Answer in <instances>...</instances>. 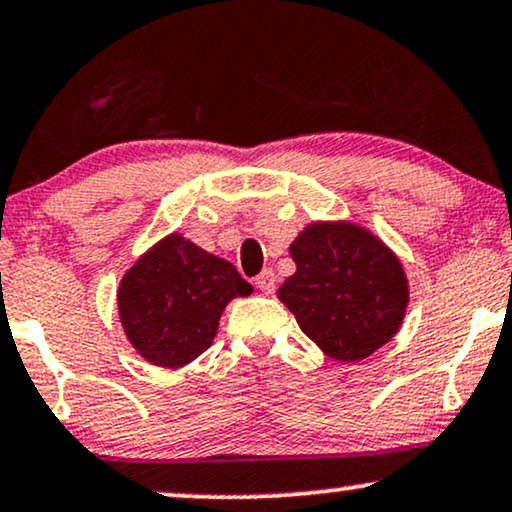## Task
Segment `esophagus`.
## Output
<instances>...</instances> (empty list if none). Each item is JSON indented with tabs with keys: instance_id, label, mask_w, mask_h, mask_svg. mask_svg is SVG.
Here are the masks:
<instances>
[{
	"instance_id": "obj_1",
	"label": "esophagus",
	"mask_w": 512,
	"mask_h": 512,
	"mask_svg": "<svg viewBox=\"0 0 512 512\" xmlns=\"http://www.w3.org/2000/svg\"><path fill=\"white\" fill-rule=\"evenodd\" d=\"M255 285L264 292V295H271V292L276 290V276H274V271L264 269L262 274L255 278Z\"/></svg>"
}]
</instances>
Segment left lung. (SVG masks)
Instances as JSON below:
<instances>
[{
  "label": "left lung",
  "mask_w": 512,
  "mask_h": 512,
  "mask_svg": "<svg viewBox=\"0 0 512 512\" xmlns=\"http://www.w3.org/2000/svg\"><path fill=\"white\" fill-rule=\"evenodd\" d=\"M297 271L278 299L320 351L356 363L391 342L410 285L395 252L351 222H313L290 245Z\"/></svg>",
  "instance_id": "obj_1"
}]
</instances>
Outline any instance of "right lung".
<instances>
[{"mask_svg":"<svg viewBox=\"0 0 512 512\" xmlns=\"http://www.w3.org/2000/svg\"><path fill=\"white\" fill-rule=\"evenodd\" d=\"M250 292L234 264L170 234L121 278L119 318L142 358L177 370L213 344L224 306Z\"/></svg>","mask_w":512,"mask_h":512,"instance_id":"obj_1","label":"right lung"}]
</instances>
